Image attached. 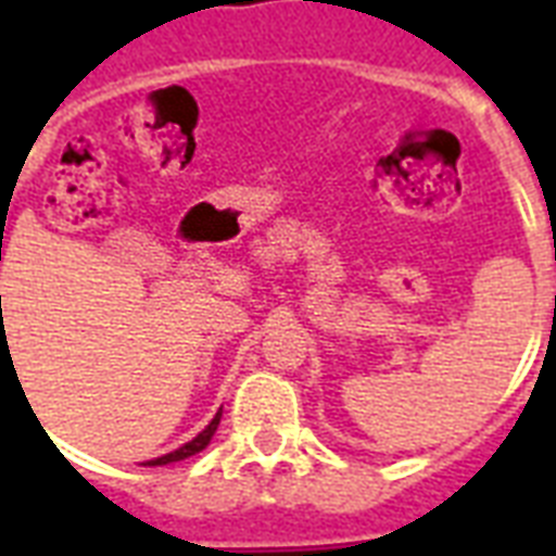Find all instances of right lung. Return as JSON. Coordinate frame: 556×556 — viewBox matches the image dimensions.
<instances>
[{
	"instance_id": "right-lung-1",
	"label": "right lung",
	"mask_w": 556,
	"mask_h": 556,
	"mask_svg": "<svg viewBox=\"0 0 556 556\" xmlns=\"http://www.w3.org/2000/svg\"><path fill=\"white\" fill-rule=\"evenodd\" d=\"M218 421H222V409H218L216 418H213V421H210L207 427H204V430H201L199 435H195V439L187 441L185 447L173 450V453H167V456L152 458L150 465L155 467V465H169V462H185V458H190V456H195V453H201V450H204V447H207V444H210V439H213V432H216Z\"/></svg>"
}]
</instances>
